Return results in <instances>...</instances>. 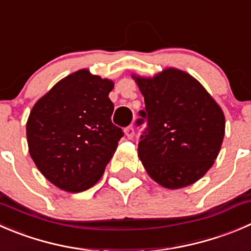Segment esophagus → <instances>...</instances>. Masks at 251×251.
I'll list each match as a JSON object with an SVG mask.
<instances>
[{"label": "esophagus", "mask_w": 251, "mask_h": 251, "mask_svg": "<svg viewBox=\"0 0 251 251\" xmlns=\"http://www.w3.org/2000/svg\"><path fill=\"white\" fill-rule=\"evenodd\" d=\"M125 135H126V137L128 138V140L133 138V136H135V128H133L132 126H128V127H126L125 128Z\"/></svg>", "instance_id": "34e87169"}]
</instances>
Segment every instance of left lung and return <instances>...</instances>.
Here are the masks:
<instances>
[{
  "label": "left lung",
  "instance_id": "1",
  "mask_svg": "<svg viewBox=\"0 0 251 251\" xmlns=\"http://www.w3.org/2000/svg\"><path fill=\"white\" fill-rule=\"evenodd\" d=\"M145 97L141 125L147 128L138 157L151 177L167 189L200 180L215 163L226 131L225 114L191 75L168 67L153 77L132 75Z\"/></svg>",
  "mask_w": 251,
  "mask_h": 251
}]
</instances>
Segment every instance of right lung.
<instances>
[{
    "instance_id": "1",
    "label": "right lung",
    "mask_w": 251,
    "mask_h": 251,
    "mask_svg": "<svg viewBox=\"0 0 251 251\" xmlns=\"http://www.w3.org/2000/svg\"><path fill=\"white\" fill-rule=\"evenodd\" d=\"M114 82L83 69L58 81L31 109L26 141L41 174L67 193H81L104 174L124 136L111 123Z\"/></svg>"
}]
</instances>
